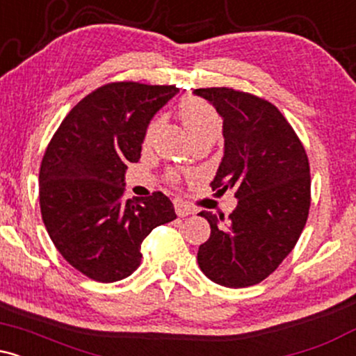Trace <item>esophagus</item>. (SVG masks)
Returning <instances> with one entry per match:
<instances>
[{
  "label": "esophagus",
  "instance_id": "obj_1",
  "mask_svg": "<svg viewBox=\"0 0 356 356\" xmlns=\"http://www.w3.org/2000/svg\"><path fill=\"white\" fill-rule=\"evenodd\" d=\"M174 206H175V214H177L179 218H187V216H191L192 212H194L191 209V206H187L186 202L177 201L174 204Z\"/></svg>",
  "mask_w": 356,
  "mask_h": 356
}]
</instances>
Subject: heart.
<instances>
[{"label": "heart", "instance_id": "heart-1", "mask_svg": "<svg viewBox=\"0 0 356 356\" xmlns=\"http://www.w3.org/2000/svg\"><path fill=\"white\" fill-rule=\"evenodd\" d=\"M179 115H181L182 124L187 129V132H189L192 140L204 136H219L220 117L209 104H206V102L197 99H189L182 102L181 108H179ZM157 125L159 120H154L152 124L149 125L144 138L145 144H150Z\"/></svg>", "mask_w": 356, "mask_h": 356}]
</instances>
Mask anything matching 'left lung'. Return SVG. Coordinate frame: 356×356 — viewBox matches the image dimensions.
<instances>
[{
    "label": "left lung",
    "mask_w": 356,
    "mask_h": 356,
    "mask_svg": "<svg viewBox=\"0 0 356 356\" xmlns=\"http://www.w3.org/2000/svg\"><path fill=\"white\" fill-rule=\"evenodd\" d=\"M222 118L224 154L212 189L236 191L238 206L224 214L202 211L211 238L197 263L211 281L246 288L271 275L300 239L309 211L305 147L269 102L232 88H197Z\"/></svg>",
    "instance_id": "left-lung-1"
}]
</instances>
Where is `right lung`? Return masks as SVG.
<instances>
[{
  "label": "right lung",
  "instance_id": "add662e5",
  "mask_svg": "<svg viewBox=\"0 0 356 356\" xmlns=\"http://www.w3.org/2000/svg\"><path fill=\"white\" fill-rule=\"evenodd\" d=\"M172 85L108 83L63 118L40 169V207L60 254L102 283L140 264V244L177 216L162 192L124 201L125 170L140 159L150 120L177 95Z\"/></svg>",
  "mask_w": 356,
  "mask_h": 356
}]
</instances>
